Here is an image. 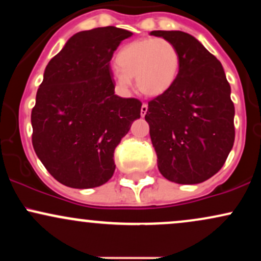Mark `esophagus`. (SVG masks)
Listing matches in <instances>:
<instances>
[{"label": "esophagus", "mask_w": 261, "mask_h": 261, "mask_svg": "<svg viewBox=\"0 0 261 261\" xmlns=\"http://www.w3.org/2000/svg\"><path fill=\"white\" fill-rule=\"evenodd\" d=\"M148 110V106L146 103H143L142 106H141V116H145L146 113H147Z\"/></svg>", "instance_id": "esophagus-1"}]
</instances>
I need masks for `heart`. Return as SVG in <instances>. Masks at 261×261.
<instances>
[{"instance_id":"obj_1","label":"heart","mask_w":261,"mask_h":261,"mask_svg":"<svg viewBox=\"0 0 261 261\" xmlns=\"http://www.w3.org/2000/svg\"><path fill=\"white\" fill-rule=\"evenodd\" d=\"M115 80L122 89L131 77L143 94L161 95L172 88L179 74L180 56L175 45L164 38H142L131 41L116 54Z\"/></svg>"}]
</instances>
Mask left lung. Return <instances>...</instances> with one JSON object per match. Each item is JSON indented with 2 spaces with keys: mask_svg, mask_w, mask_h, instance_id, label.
I'll list each match as a JSON object with an SVG mask.
<instances>
[{
  "mask_svg": "<svg viewBox=\"0 0 261 261\" xmlns=\"http://www.w3.org/2000/svg\"><path fill=\"white\" fill-rule=\"evenodd\" d=\"M180 56L175 83L148 101L146 121L161 174L178 184H197L223 167L234 143V104L216 56L190 34L153 31Z\"/></svg>",
  "mask_w": 261,
  "mask_h": 261,
  "instance_id": "8db88e82",
  "label": "left lung"
}]
</instances>
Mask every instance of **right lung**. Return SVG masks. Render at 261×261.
I'll return each instance as SVG.
<instances>
[{
	"mask_svg": "<svg viewBox=\"0 0 261 261\" xmlns=\"http://www.w3.org/2000/svg\"><path fill=\"white\" fill-rule=\"evenodd\" d=\"M133 33L116 27L80 32L50 60L32 110V143L56 180L70 188L106 184L114 152L142 103L114 94L113 54Z\"/></svg>",
	"mask_w": 261,
	"mask_h": 261,
	"instance_id": "obj_1",
	"label": "right lung"
}]
</instances>
